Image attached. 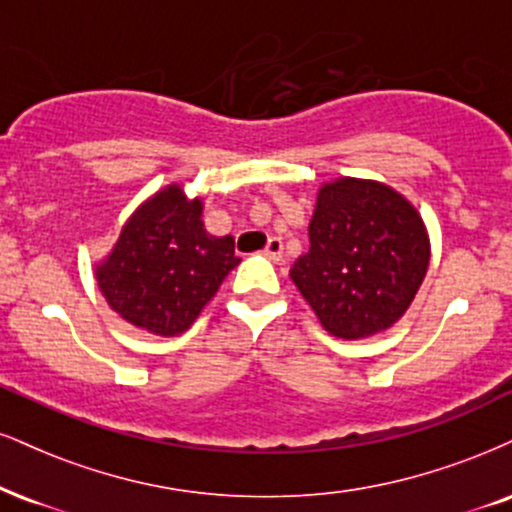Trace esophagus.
<instances>
[{"instance_id":"34e87169","label":"esophagus","mask_w":512,"mask_h":512,"mask_svg":"<svg viewBox=\"0 0 512 512\" xmlns=\"http://www.w3.org/2000/svg\"><path fill=\"white\" fill-rule=\"evenodd\" d=\"M281 255H283L281 238H269L267 248H264V257H269L272 262H281Z\"/></svg>"}]
</instances>
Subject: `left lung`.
Here are the masks:
<instances>
[{
  "label": "left lung",
  "instance_id": "left-lung-1",
  "mask_svg": "<svg viewBox=\"0 0 512 512\" xmlns=\"http://www.w3.org/2000/svg\"><path fill=\"white\" fill-rule=\"evenodd\" d=\"M310 250L291 279L331 336L357 341L405 315L429 267L417 209L367 178H336L317 193Z\"/></svg>",
  "mask_w": 512,
  "mask_h": 512
}]
</instances>
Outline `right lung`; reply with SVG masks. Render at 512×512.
I'll use <instances>...</instances> for the list:
<instances>
[{"mask_svg":"<svg viewBox=\"0 0 512 512\" xmlns=\"http://www.w3.org/2000/svg\"><path fill=\"white\" fill-rule=\"evenodd\" d=\"M240 260L233 238L202 224V200L166 186L123 224L97 286L116 315L155 336L183 334Z\"/></svg>","mask_w":512,"mask_h":512,"instance_id":"right-lung-1","label":"right lung"}]
</instances>
